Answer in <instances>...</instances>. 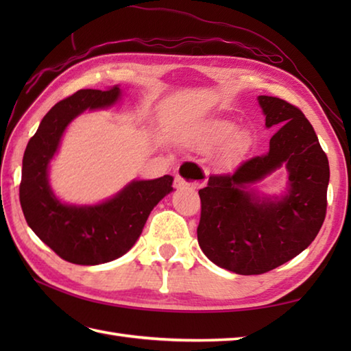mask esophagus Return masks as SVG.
Here are the masks:
<instances>
[{
    "mask_svg": "<svg viewBox=\"0 0 351 351\" xmlns=\"http://www.w3.org/2000/svg\"><path fill=\"white\" fill-rule=\"evenodd\" d=\"M205 175L195 162L187 161L180 167V173L175 176V189H197L205 182Z\"/></svg>",
    "mask_w": 351,
    "mask_h": 351,
    "instance_id": "esophagus-1",
    "label": "esophagus"
}]
</instances>
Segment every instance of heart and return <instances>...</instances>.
I'll use <instances>...</instances> for the list:
<instances>
[{
    "instance_id": "b5f03b06",
    "label": "heart",
    "mask_w": 351,
    "mask_h": 351,
    "mask_svg": "<svg viewBox=\"0 0 351 351\" xmlns=\"http://www.w3.org/2000/svg\"><path fill=\"white\" fill-rule=\"evenodd\" d=\"M234 123H230L228 121H214L204 126V128L196 134L195 138H193V145H195V147L200 149V151H210V149L219 147L223 143H226V141L234 135ZM245 145H247V136H245L244 132L237 134V136L230 140L226 151L228 158L229 156L237 155L238 152H241Z\"/></svg>"
}]
</instances>
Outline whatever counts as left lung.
<instances>
[{"instance_id":"1","label":"left lung","mask_w":351,"mask_h":351,"mask_svg":"<svg viewBox=\"0 0 351 351\" xmlns=\"http://www.w3.org/2000/svg\"><path fill=\"white\" fill-rule=\"evenodd\" d=\"M267 128H278L268 152L234 171L211 175L199 190L197 241L215 265L237 274H263L285 264L315 240L327 208L329 160L300 108L274 96H258ZM285 163V197L263 198L248 185Z\"/></svg>"}]
</instances>
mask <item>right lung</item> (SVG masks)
Segmentation results:
<instances>
[{
    "mask_svg": "<svg viewBox=\"0 0 351 351\" xmlns=\"http://www.w3.org/2000/svg\"><path fill=\"white\" fill-rule=\"evenodd\" d=\"M121 96L108 90L83 88L52 107L29 138L24 160L19 200L28 226L62 259L78 265H96L121 258L137 241L149 214L173 190V178L132 181L117 195L95 206L64 205L48 182V164L73 117L84 110L102 108Z\"/></svg>",
    "mask_w": 351,
    "mask_h": 351,
    "instance_id": "1",
    "label": "right lung"
}]
</instances>
